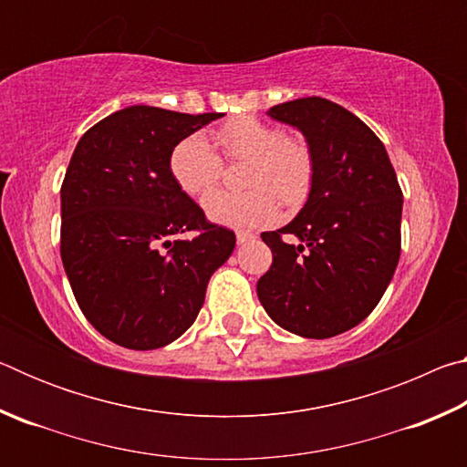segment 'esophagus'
Wrapping results in <instances>:
<instances>
[{"label": "esophagus", "mask_w": 467, "mask_h": 467, "mask_svg": "<svg viewBox=\"0 0 467 467\" xmlns=\"http://www.w3.org/2000/svg\"><path fill=\"white\" fill-rule=\"evenodd\" d=\"M253 239H255V234H253V233H249V231H239V233H236V243H247V241H253Z\"/></svg>", "instance_id": "34e87169"}]
</instances>
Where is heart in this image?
I'll list each match as a JSON object with an SVG mask.
<instances>
[{
    "instance_id": "1",
    "label": "heart",
    "mask_w": 467,
    "mask_h": 467,
    "mask_svg": "<svg viewBox=\"0 0 467 467\" xmlns=\"http://www.w3.org/2000/svg\"><path fill=\"white\" fill-rule=\"evenodd\" d=\"M216 146L226 162H241L239 193H214L203 208L218 224L255 228L274 223L280 200L296 208L309 197L315 181V154L309 141L257 117L243 115L224 121L214 131ZM171 175L192 197L208 195L223 179L224 162L202 133H192L172 148Z\"/></svg>"
}]
</instances>
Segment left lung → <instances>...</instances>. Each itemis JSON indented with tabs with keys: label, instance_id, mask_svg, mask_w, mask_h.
<instances>
[{
	"label": "left lung",
	"instance_id": "obj_1",
	"mask_svg": "<svg viewBox=\"0 0 467 467\" xmlns=\"http://www.w3.org/2000/svg\"><path fill=\"white\" fill-rule=\"evenodd\" d=\"M270 115L305 133L315 181L290 224L262 233L274 262L257 296L292 334L334 337L367 319L389 286L401 251V187L383 141L348 109L306 97Z\"/></svg>",
	"mask_w": 467,
	"mask_h": 467
}]
</instances>
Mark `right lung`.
<instances>
[{
    "instance_id": "1",
    "label": "right lung",
    "mask_w": 467,
    "mask_h": 467,
    "mask_svg": "<svg viewBox=\"0 0 467 467\" xmlns=\"http://www.w3.org/2000/svg\"><path fill=\"white\" fill-rule=\"evenodd\" d=\"M218 117L133 105L92 125L69 161L61 262L84 317L130 350L185 334L234 249V233L210 223L169 169L172 148Z\"/></svg>"
}]
</instances>
